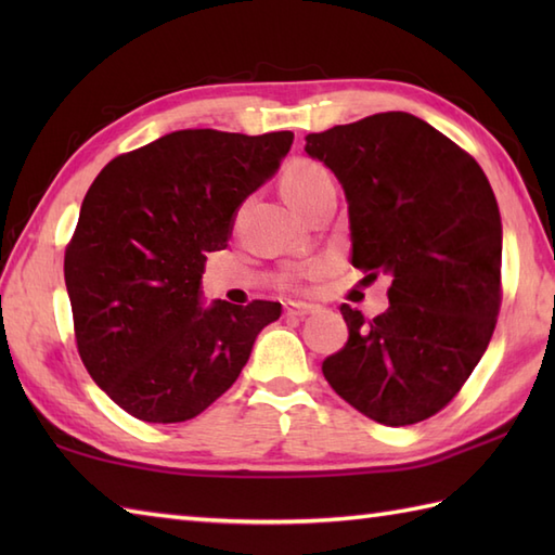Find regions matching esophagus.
Segmentation results:
<instances>
[{
    "instance_id": "1",
    "label": "esophagus",
    "mask_w": 555,
    "mask_h": 555,
    "mask_svg": "<svg viewBox=\"0 0 555 555\" xmlns=\"http://www.w3.org/2000/svg\"><path fill=\"white\" fill-rule=\"evenodd\" d=\"M284 310H286L288 317H308V314H314L320 308H317V305H310V302H293V300H288L284 305Z\"/></svg>"
}]
</instances>
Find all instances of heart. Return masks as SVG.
<instances>
[{
  "label": "heart",
  "mask_w": 555,
  "mask_h": 555,
  "mask_svg": "<svg viewBox=\"0 0 555 555\" xmlns=\"http://www.w3.org/2000/svg\"><path fill=\"white\" fill-rule=\"evenodd\" d=\"M326 179H332V176H328V171L322 167V164L296 162V164H291L288 171L284 173V179H281V193H284L286 203L293 205V203H298L300 197L312 193L314 188Z\"/></svg>",
  "instance_id": "1"
}]
</instances>
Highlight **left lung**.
<instances>
[{
	"instance_id": "8db88e82",
	"label": "left lung",
	"mask_w": 555,
	"mask_h": 555,
	"mask_svg": "<svg viewBox=\"0 0 555 555\" xmlns=\"http://www.w3.org/2000/svg\"><path fill=\"white\" fill-rule=\"evenodd\" d=\"M346 191L352 267L391 274L388 310L340 305L348 344L322 362L362 415L408 427L443 410L485 356L501 310V215L475 157L408 112L310 133Z\"/></svg>"
}]
</instances>
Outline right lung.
I'll list each match as a JSON object with an SVG mask.
<instances>
[{"label": "right lung", "mask_w": 555, "mask_h": 555, "mask_svg": "<svg viewBox=\"0 0 555 555\" xmlns=\"http://www.w3.org/2000/svg\"><path fill=\"white\" fill-rule=\"evenodd\" d=\"M293 145L264 135L188 128L114 157L82 199L64 255L80 360L128 415L197 417L238 379L281 302L199 305L207 255Z\"/></svg>", "instance_id": "right-lung-1"}]
</instances>
